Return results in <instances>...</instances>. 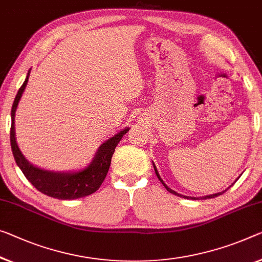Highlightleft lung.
I'll return each mask as SVG.
<instances>
[{
    "label": "left lung",
    "instance_id": "1",
    "mask_svg": "<svg viewBox=\"0 0 262 262\" xmlns=\"http://www.w3.org/2000/svg\"><path fill=\"white\" fill-rule=\"evenodd\" d=\"M154 167H155V172H156V174H157V177H158V179L160 180V182H162V184L164 185V186H165V188H166V190L168 191V192H171V193H173V194H176V195H180V194H178V193H177V192H174V191H172L171 190V188H168L167 186H166V185H165V183L163 182V180H162V178H160V176L158 174V171H157V168H156V166H155V165H154ZM223 193H225V191H223V192H220V193H215V194H211V195H206V196H204V198L203 199H210V198H215V196H218V195H220V194H223ZM183 196V198H190V196H185V195H182ZM191 199H195V198H192V196H191ZM196 199H198V198H196ZM201 199V198H200Z\"/></svg>",
    "mask_w": 262,
    "mask_h": 262
}]
</instances>
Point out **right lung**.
<instances>
[{
    "instance_id": "obj_1",
    "label": "right lung",
    "mask_w": 262,
    "mask_h": 262,
    "mask_svg": "<svg viewBox=\"0 0 262 262\" xmlns=\"http://www.w3.org/2000/svg\"><path fill=\"white\" fill-rule=\"evenodd\" d=\"M28 79H29V74H28L22 86L19 88L13 103V107H11L10 144L16 164L21 168L26 178L34 185L36 190L42 192L43 194L51 196V198L72 200L92 194L98 190L105 179L115 148L118 145L119 140L123 138V136L128 131V128L126 127L125 130L118 132L117 135L111 137L105 143L100 145L95 159L92 160L89 166L82 171L74 173H55L35 167L24 158L21 151H19L17 143H16L14 126L16 107H17L19 99L22 97L24 89H26Z\"/></svg>"
}]
</instances>
